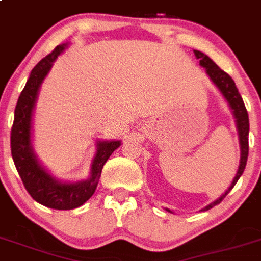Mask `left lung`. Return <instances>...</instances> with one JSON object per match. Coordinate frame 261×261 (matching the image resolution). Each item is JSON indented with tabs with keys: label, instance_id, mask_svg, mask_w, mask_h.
I'll return each instance as SVG.
<instances>
[{
	"label": "left lung",
	"instance_id": "left-lung-1",
	"mask_svg": "<svg viewBox=\"0 0 261 261\" xmlns=\"http://www.w3.org/2000/svg\"><path fill=\"white\" fill-rule=\"evenodd\" d=\"M194 54L199 60V65H200L201 67H204L205 73L210 76V80H211L212 83L218 87V90L222 93L224 99L227 100L229 109L232 110V114H233V118H235L236 122V128H238L239 143H240V162H239V167L238 171H236L235 178H233L232 183L229 185V187L225 190L224 194L220 195L216 200L210 203L208 205H205L204 208H201V211H208V210L212 208L214 205L219 204V203L228 195V192L233 188V186L236 185V181L239 180V178H240L243 175V172H244V168H246L247 164V158H248L249 119L247 109L246 106H244V102H243V98L240 97L238 87H236L235 82H233V80H232L231 76L225 73V71H223V70L220 69L208 56H205L204 53L199 51V50H194ZM166 211L172 212L171 210L168 208H166Z\"/></svg>",
	"mask_w": 261,
	"mask_h": 261
}]
</instances>
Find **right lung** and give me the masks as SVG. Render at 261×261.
Instances as JSON below:
<instances>
[{
  "label": "right lung",
  "mask_w": 261,
  "mask_h": 261,
  "mask_svg": "<svg viewBox=\"0 0 261 261\" xmlns=\"http://www.w3.org/2000/svg\"><path fill=\"white\" fill-rule=\"evenodd\" d=\"M67 46L69 43L57 46L32 70L15 106L10 135L13 161L23 186L39 204L54 210H73L85 204L97 190L105 163L122 144V142L115 139L97 141V151L90 164V175L78 181H65L56 178L39 162L33 147V114L43 80Z\"/></svg>",
  "instance_id": "obj_1"
}]
</instances>
